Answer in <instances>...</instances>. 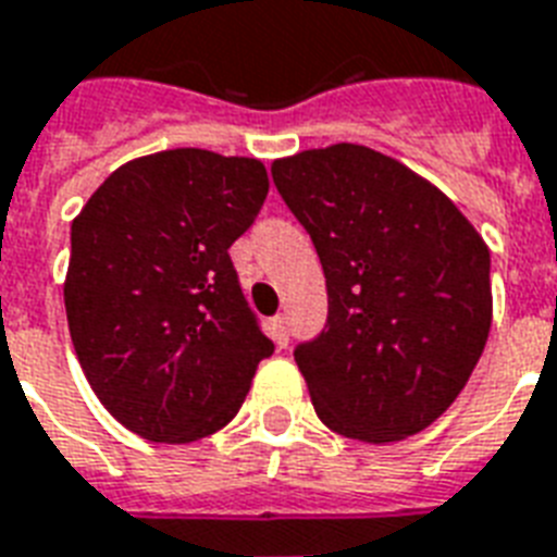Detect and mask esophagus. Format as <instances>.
<instances>
[{
	"label": "esophagus",
	"instance_id": "esophagus-1",
	"mask_svg": "<svg viewBox=\"0 0 557 557\" xmlns=\"http://www.w3.org/2000/svg\"><path fill=\"white\" fill-rule=\"evenodd\" d=\"M271 330H274V341H277L280 347H286L288 344V321L283 314H277L274 321H271Z\"/></svg>",
	"mask_w": 557,
	"mask_h": 557
}]
</instances>
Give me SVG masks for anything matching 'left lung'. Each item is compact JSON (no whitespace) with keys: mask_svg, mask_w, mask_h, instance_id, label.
Returning <instances> with one entry per match:
<instances>
[{"mask_svg":"<svg viewBox=\"0 0 557 557\" xmlns=\"http://www.w3.org/2000/svg\"><path fill=\"white\" fill-rule=\"evenodd\" d=\"M271 178L326 274V330L295 349L314 413L370 445L424 431L488 341L485 239L440 187L361 144L277 159Z\"/></svg>","mask_w":557,"mask_h":557,"instance_id":"obj_1","label":"left lung"}]
</instances>
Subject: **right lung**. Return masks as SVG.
Returning a JSON list of instances; mask_svg holds the SVG:
<instances>
[{
	"label": "right lung",
	"mask_w": 557,
	"mask_h": 557,
	"mask_svg": "<svg viewBox=\"0 0 557 557\" xmlns=\"http://www.w3.org/2000/svg\"><path fill=\"white\" fill-rule=\"evenodd\" d=\"M265 193L260 159L178 147L121 164L74 216V352L100 405L144 440L222 431L274 352L227 257Z\"/></svg>",
	"instance_id": "1"
}]
</instances>
